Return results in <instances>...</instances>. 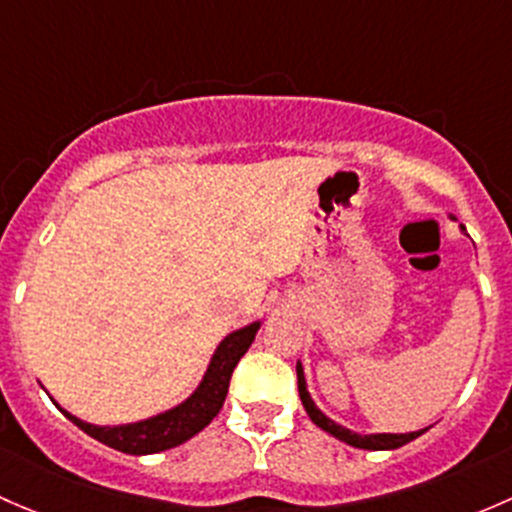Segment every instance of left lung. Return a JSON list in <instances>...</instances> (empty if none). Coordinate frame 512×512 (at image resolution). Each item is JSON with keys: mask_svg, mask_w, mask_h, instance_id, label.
<instances>
[{"mask_svg": "<svg viewBox=\"0 0 512 512\" xmlns=\"http://www.w3.org/2000/svg\"><path fill=\"white\" fill-rule=\"evenodd\" d=\"M449 219L456 221L453 214H449ZM461 231L466 234V226H461ZM295 372H298L300 402H303L310 421H313L315 426H320L323 431H328L330 436H335V439L345 441L347 446H355V449H367V451H392V449H399V446L409 444V441L419 439V436L429 429V426H426V429L409 431V434H357V431L345 429V426L337 424V421L330 419V416H325L323 412H320L318 404L313 402V397H310V392H308V384H305V372H303V365H300V362L295 365Z\"/></svg>", "mask_w": 512, "mask_h": 512, "instance_id": "obj_1", "label": "left lung"}]
</instances>
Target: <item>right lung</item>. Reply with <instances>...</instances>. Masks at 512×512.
Here are the masks:
<instances>
[{"instance_id":"right-lung-1","label":"right lung","mask_w":512,"mask_h":512,"mask_svg":"<svg viewBox=\"0 0 512 512\" xmlns=\"http://www.w3.org/2000/svg\"><path fill=\"white\" fill-rule=\"evenodd\" d=\"M258 328H261V320H254V323L244 325V328L226 335L217 345V350H214L212 360H209L207 365V372H204L197 389H194L184 402H179L175 407L165 409V412L155 416H147V419L130 421V424L98 426L88 424V421L66 412L59 402L54 404L61 409L66 419H71L73 424L78 426V429L86 431L88 436H93L100 444L110 446V449L115 451L130 453V456H147V453L175 449V446L184 444V441H189L192 436H197L204 426L212 424L214 416L219 414L221 407H224L231 372L239 365L241 357L246 355L251 342L256 340Z\"/></svg>"}]
</instances>
